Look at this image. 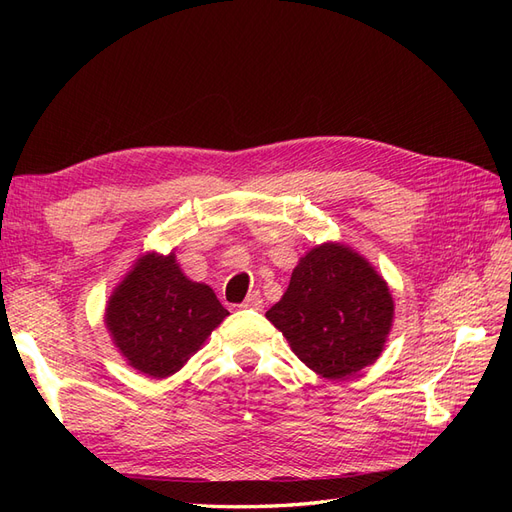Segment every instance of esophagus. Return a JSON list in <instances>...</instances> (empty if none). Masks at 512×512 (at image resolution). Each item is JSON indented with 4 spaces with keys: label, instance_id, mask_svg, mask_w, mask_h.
<instances>
[{
    "label": "esophagus",
    "instance_id": "obj_1",
    "mask_svg": "<svg viewBox=\"0 0 512 512\" xmlns=\"http://www.w3.org/2000/svg\"><path fill=\"white\" fill-rule=\"evenodd\" d=\"M241 307H245V309H256V312H260V309H262V297H260V292H250V297H247V299L241 303Z\"/></svg>",
    "mask_w": 512,
    "mask_h": 512
}]
</instances>
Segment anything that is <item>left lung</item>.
Listing matches in <instances>:
<instances>
[{"label": "left lung", "mask_w": 512, "mask_h": 512, "mask_svg": "<svg viewBox=\"0 0 512 512\" xmlns=\"http://www.w3.org/2000/svg\"><path fill=\"white\" fill-rule=\"evenodd\" d=\"M267 318L309 369L344 380L380 356L393 322V297L363 256L324 243L299 260Z\"/></svg>", "instance_id": "8db88e82"}]
</instances>
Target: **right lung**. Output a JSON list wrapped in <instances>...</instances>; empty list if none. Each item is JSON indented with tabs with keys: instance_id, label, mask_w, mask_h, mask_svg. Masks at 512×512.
I'll return each instance as SVG.
<instances>
[{
	"instance_id": "obj_1",
	"label": "right lung",
	"mask_w": 512,
	"mask_h": 512,
	"mask_svg": "<svg viewBox=\"0 0 512 512\" xmlns=\"http://www.w3.org/2000/svg\"><path fill=\"white\" fill-rule=\"evenodd\" d=\"M226 316L209 286L181 273L175 254H147L113 292L106 327L134 369L166 378L188 363Z\"/></svg>"
}]
</instances>
